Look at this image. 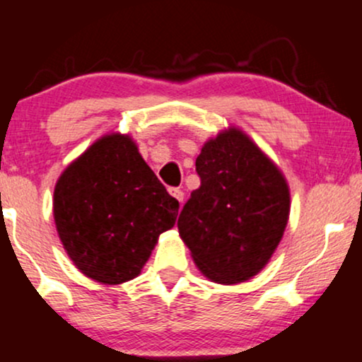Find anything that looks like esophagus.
Listing matches in <instances>:
<instances>
[{
    "label": "esophagus",
    "instance_id": "34e87169",
    "mask_svg": "<svg viewBox=\"0 0 362 362\" xmlns=\"http://www.w3.org/2000/svg\"><path fill=\"white\" fill-rule=\"evenodd\" d=\"M170 195H172V197H175L178 202H184V192H182L180 189H170Z\"/></svg>",
    "mask_w": 362,
    "mask_h": 362
}]
</instances>
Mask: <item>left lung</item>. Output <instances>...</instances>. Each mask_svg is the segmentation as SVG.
Masks as SVG:
<instances>
[{
	"label": "left lung",
	"mask_w": 362,
	"mask_h": 362,
	"mask_svg": "<svg viewBox=\"0 0 362 362\" xmlns=\"http://www.w3.org/2000/svg\"><path fill=\"white\" fill-rule=\"evenodd\" d=\"M195 170L201 187L178 218L180 238L209 281H248L269 264L288 226V180L235 126L206 141Z\"/></svg>",
	"instance_id": "obj_1"
}]
</instances>
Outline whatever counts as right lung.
Segmentation results:
<instances>
[{
  "instance_id": "1",
  "label": "right lung",
  "mask_w": 362,
  "mask_h": 362,
  "mask_svg": "<svg viewBox=\"0 0 362 362\" xmlns=\"http://www.w3.org/2000/svg\"><path fill=\"white\" fill-rule=\"evenodd\" d=\"M52 213L78 271L115 286L139 276L158 236L175 224L178 201L148 167L131 136L109 132L57 178Z\"/></svg>"
}]
</instances>
